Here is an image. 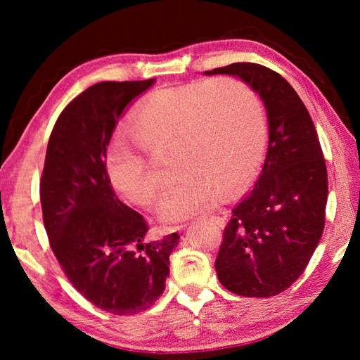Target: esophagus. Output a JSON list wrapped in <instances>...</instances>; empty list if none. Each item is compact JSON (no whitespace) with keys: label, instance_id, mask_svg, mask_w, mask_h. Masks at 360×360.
<instances>
[{"label":"esophagus","instance_id":"1","mask_svg":"<svg viewBox=\"0 0 360 360\" xmlns=\"http://www.w3.org/2000/svg\"><path fill=\"white\" fill-rule=\"evenodd\" d=\"M210 219H211V221H212V222H216V224L219 225V227H222V225L225 224V221H224V217H221V216H211Z\"/></svg>","mask_w":360,"mask_h":360}]
</instances>
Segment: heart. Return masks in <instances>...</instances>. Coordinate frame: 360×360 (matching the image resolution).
Returning <instances> with one entry per match:
<instances>
[{
	"mask_svg": "<svg viewBox=\"0 0 360 360\" xmlns=\"http://www.w3.org/2000/svg\"><path fill=\"white\" fill-rule=\"evenodd\" d=\"M135 142L115 136L106 149L112 187L133 205L150 206L163 179L146 155L168 157L181 173L160 205V219L179 222L210 210L254 178L266 148L259 94L240 79H205L150 92L133 109Z\"/></svg>",
	"mask_w": 360,
	"mask_h": 360,
	"instance_id": "heart-1",
	"label": "heart"
}]
</instances>
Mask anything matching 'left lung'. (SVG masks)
<instances>
[{
    "instance_id": "obj_1",
    "label": "left lung",
    "mask_w": 360,
    "mask_h": 360,
    "mask_svg": "<svg viewBox=\"0 0 360 360\" xmlns=\"http://www.w3.org/2000/svg\"><path fill=\"white\" fill-rule=\"evenodd\" d=\"M206 75L238 76L260 95L268 117L264 168L225 225L217 278L236 295H278L304 271L324 231L328 184L318 133L300 96L276 71L243 62Z\"/></svg>"
}]
</instances>
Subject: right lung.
Segmentation results:
<instances>
[{
    "label": "right lung",
    "instance_id": "obj_1",
    "mask_svg": "<svg viewBox=\"0 0 360 360\" xmlns=\"http://www.w3.org/2000/svg\"><path fill=\"white\" fill-rule=\"evenodd\" d=\"M154 82L106 81L77 95L53 125L41 176L42 221L60 266L84 298L117 316L155 303L179 243L178 233L148 240V222L120 202L106 172L120 114Z\"/></svg>",
    "mask_w": 360,
    "mask_h": 360
}]
</instances>
